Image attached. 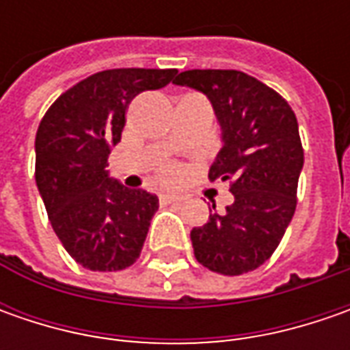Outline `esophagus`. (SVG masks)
Here are the masks:
<instances>
[{
	"label": "esophagus",
	"mask_w": 350,
	"mask_h": 350,
	"mask_svg": "<svg viewBox=\"0 0 350 350\" xmlns=\"http://www.w3.org/2000/svg\"><path fill=\"white\" fill-rule=\"evenodd\" d=\"M159 200L163 204H171V202H181L183 196L177 195V193H163V195H159Z\"/></svg>",
	"instance_id": "esophagus-1"
}]
</instances>
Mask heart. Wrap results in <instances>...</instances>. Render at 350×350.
Returning <instances> with one entry per match:
<instances>
[{"instance_id":"1","label":"heart","mask_w":350,"mask_h":350,"mask_svg":"<svg viewBox=\"0 0 350 350\" xmlns=\"http://www.w3.org/2000/svg\"><path fill=\"white\" fill-rule=\"evenodd\" d=\"M177 175H179V169H177V167H165V169H163V177H165L167 181H173V179H177Z\"/></svg>"}]
</instances>
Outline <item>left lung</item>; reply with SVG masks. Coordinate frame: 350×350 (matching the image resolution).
Instances as JSON below:
<instances>
[{
    "instance_id": "left-lung-1",
    "label": "left lung",
    "mask_w": 350,
    "mask_h": 350,
    "mask_svg": "<svg viewBox=\"0 0 350 350\" xmlns=\"http://www.w3.org/2000/svg\"><path fill=\"white\" fill-rule=\"evenodd\" d=\"M212 103L222 150L210 181H230L234 202L193 228L196 261L214 273L255 271L278 247L296 210L304 150L298 120L275 89L237 70H189L173 79Z\"/></svg>"
}]
</instances>
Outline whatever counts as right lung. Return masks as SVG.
<instances>
[{"mask_svg": "<svg viewBox=\"0 0 350 350\" xmlns=\"http://www.w3.org/2000/svg\"><path fill=\"white\" fill-rule=\"evenodd\" d=\"M177 70L120 68L89 75L42 116L34 179L66 251L89 271H122L140 257L157 196L109 177L128 103L167 85Z\"/></svg>", "mask_w": 350, "mask_h": 350, "instance_id": "1", "label": "right lung"}]
</instances>
